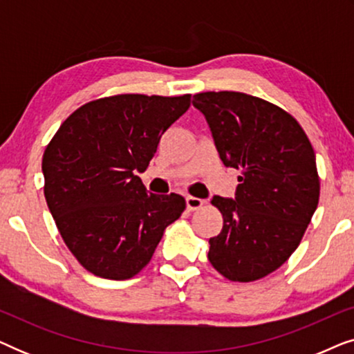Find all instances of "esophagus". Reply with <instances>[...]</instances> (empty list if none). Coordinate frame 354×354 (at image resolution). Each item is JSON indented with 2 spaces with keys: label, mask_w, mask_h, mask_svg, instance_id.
<instances>
[{
  "label": "esophagus",
  "mask_w": 354,
  "mask_h": 354,
  "mask_svg": "<svg viewBox=\"0 0 354 354\" xmlns=\"http://www.w3.org/2000/svg\"><path fill=\"white\" fill-rule=\"evenodd\" d=\"M187 207L190 211H196L200 209V207L205 205V201L201 200V198H196V196H187Z\"/></svg>",
  "instance_id": "34e87169"
}]
</instances>
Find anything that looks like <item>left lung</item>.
Here are the masks:
<instances>
[{"mask_svg":"<svg viewBox=\"0 0 354 354\" xmlns=\"http://www.w3.org/2000/svg\"><path fill=\"white\" fill-rule=\"evenodd\" d=\"M193 106L227 167L240 169L235 198H212L224 217L207 259L232 282H253L298 248L319 203L316 154L288 113L240 91H206Z\"/></svg>","mask_w":354,"mask_h":354,"instance_id":"1","label":"left lung"}]
</instances>
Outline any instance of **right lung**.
Instances as JSON below:
<instances>
[{
    "instance_id": "obj_1",
    "label": "right lung",
    "mask_w": 354,
    "mask_h": 354,
    "mask_svg": "<svg viewBox=\"0 0 354 354\" xmlns=\"http://www.w3.org/2000/svg\"><path fill=\"white\" fill-rule=\"evenodd\" d=\"M192 95H115L90 101L61 124L43 154L45 198L57 230L88 272L137 275L185 198L148 193L147 171L162 133L190 108Z\"/></svg>"
}]
</instances>
